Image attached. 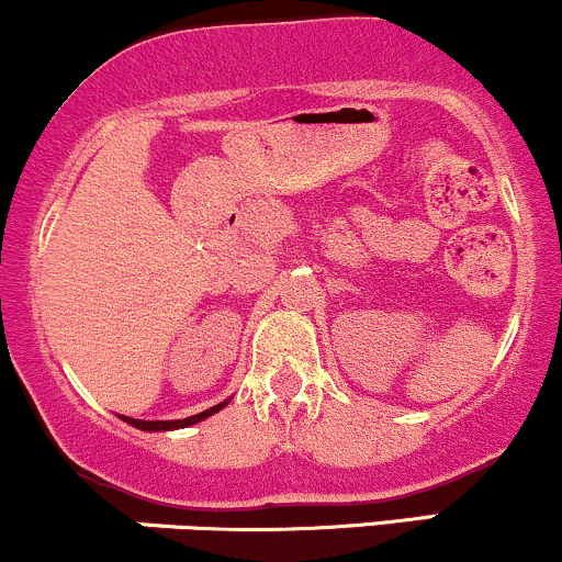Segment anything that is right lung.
Returning a JSON list of instances; mask_svg holds the SVG:
<instances>
[{
	"label": "right lung",
	"mask_w": 562,
	"mask_h": 562,
	"mask_svg": "<svg viewBox=\"0 0 562 562\" xmlns=\"http://www.w3.org/2000/svg\"><path fill=\"white\" fill-rule=\"evenodd\" d=\"M222 407H225V402L216 404V407H211V409H203V413H198V415H190V418H184V420H136V418H123V420L125 424L142 428V431H168V428H184V426L198 424V420L209 418V415H214L216 409H222Z\"/></svg>",
	"instance_id": "add662e5"
}]
</instances>
